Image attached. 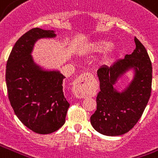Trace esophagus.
I'll use <instances>...</instances> for the list:
<instances>
[{
	"label": "esophagus",
	"mask_w": 158,
	"mask_h": 158,
	"mask_svg": "<svg viewBox=\"0 0 158 158\" xmlns=\"http://www.w3.org/2000/svg\"><path fill=\"white\" fill-rule=\"evenodd\" d=\"M93 79L92 74L90 73H84L79 75L75 81L74 82L73 86V92L74 94L78 98H85L87 95V87L88 83L91 81Z\"/></svg>",
	"instance_id": "obj_1"
}]
</instances>
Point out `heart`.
Listing matches in <instances>:
<instances>
[{"mask_svg":"<svg viewBox=\"0 0 158 158\" xmlns=\"http://www.w3.org/2000/svg\"><path fill=\"white\" fill-rule=\"evenodd\" d=\"M108 45H109V44L107 41H104V40H98V41H95L90 44L89 46V50L90 51H92V52H99V51H103V50H105L106 48H108ZM110 51H111V50L108 49L107 55Z\"/></svg>","mask_w":158,"mask_h":158,"instance_id":"b5f03b06","label":"heart"}]
</instances>
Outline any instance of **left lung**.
Returning a JSON list of instances; mask_svg holds the SVG:
<instances>
[{"instance_id": "8db88e82", "label": "left lung", "mask_w": 158, "mask_h": 158, "mask_svg": "<svg viewBox=\"0 0 158 158\" xmlns=\"http://www.w3.org/2000/svg\"><path fill=\"white\" fill-rule=\"evenodd\" d=\"M136 49L124 59L117 60L110 67L102 66L97 71L100 91L97 95V109L90 118L96 131L103 135L119 136L134 127L143 114L151 96L152 68L143 44L135 37ZM135 70L128 87L118 92L113 85L129 68Z\"/></svg>"}]
</instances>
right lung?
<instances>
[{"mask_svg": "<svg viewBox=\"0 0 158 158\" xmlns=\"http://www.w3.org/2000/svg\"><path fill=\"white\" fill-rule=\"evenodd\" d=\"M55 36L54 31L31 29L15 42L6 63L10 105L20 122L39 134H49L62 127L69 107L63 92L65 77L59 71L42 70L31 55L37 40Z\"/></svg>", "mask_w": 158, "mask_h": 158, "instance_id": "add662e5", "label": "right lung"}]
</instances>
